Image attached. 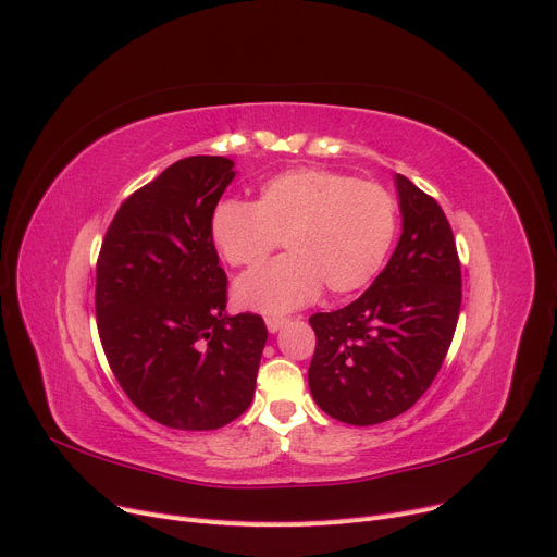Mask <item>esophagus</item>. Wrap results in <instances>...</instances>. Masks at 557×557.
<instances>
[{"label": "esophagus", "instance_id": "esophagus-1", "mask_svg": "<svg viewBox=\"0 0 557 557\" xmlns=\"http://www.w3.org/2000/svg\"><path fill=\"white\" fill-rule=\"evenodd\" d=\"M286 325V319H282V317H269L265 319V327H269V332H280L282 327Z\"/></svg>", "mask_w": 557, "mask_h": 557}]
</instances>
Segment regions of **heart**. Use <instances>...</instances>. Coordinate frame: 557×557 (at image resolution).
Listing matches in <instances>:
<instances>
[{
    "mask_svg": "<svg viewBox=\"0 0 557 557\" xmlns=\"http://www.w3.org/2000/svg\"><path fill=\"white\" fill-rule=\"evenodd\" d=\"M215 250L232 265H257L280 238L288 255L236 282V300L284 313L323 292L348 294L382 265L396 232V202L375 182L296 168L271 177L257 202L223 200L209 223Z\"/></svg>",
    "mask_w": 557,
    "mask_h": 557,
    "instance_id": "heart-1",
    "label": "heart"
}]
</instances>
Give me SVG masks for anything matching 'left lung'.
Here are the masks:
<instances>
[{"label":"left lung","instance_id":"obj_1","mask_svg":"<svg viewBox=\"0 0 557 557\" xmlns=\"http://www.w3.org/2000/svg\"><path fill=\"white\" fill-rule=\"evenodd\" d=\"M403 234L384 271L355 302L309 319L317 350L313 400L336 421L375 425L407 412L440 373L450 348L462 271L446 213L396 175Z\"/></svg>","mask_w":557,"mask_h":557}]
</instances>
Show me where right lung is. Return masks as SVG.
<instances>
[{
    "label": "right lung",
    "mask_w": 557,
    "mask_h": 557,
    "mask_svg": "<svg viewBox=\"0 0 557 557\" xmlns=\"http://www.w3.org/2000/svg\"><path fill=\"white\" fill-rule=\"evenodd\" d=\"M234 161L186 157L120 205L98 257L95 317L129 400L175 430H215L255 396L269 330L227 317V275L209 223Z\"/></svg>",
    "instance_id": "right-lung-1"
}]
</instances>
